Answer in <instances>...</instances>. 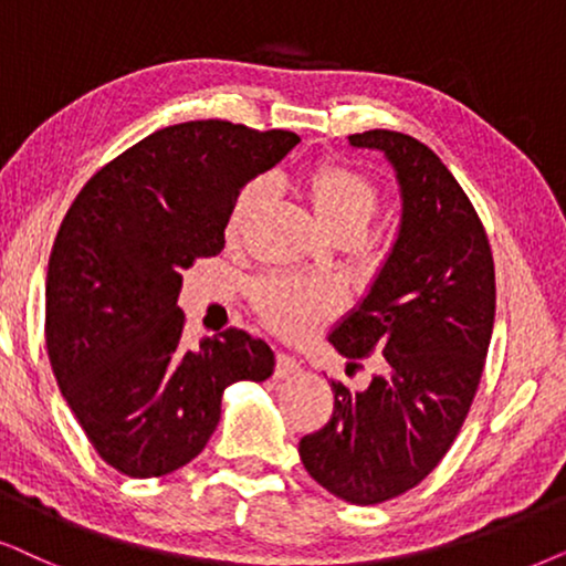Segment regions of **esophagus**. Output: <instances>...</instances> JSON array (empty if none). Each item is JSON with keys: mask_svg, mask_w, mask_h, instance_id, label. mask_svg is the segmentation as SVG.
<instances>
[{"mask_svg": "<svg viewBox=\"0 0 566 566\" xmlns=\"http://www.w3.org/2000/svg\"><path fill=\"white\" fill-rule=\"evenodd\" d=\"M300 373V361L295 357H290V354H276V367H274V375L276 378H292V375Z\"/></svg>", "mask_w": 566, "mask_h": 566, "instance_id": "34e87169", "label": "esophagus"}]
</instances>
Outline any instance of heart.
<instances>
[{
    "instance_id": "b5f03b06",
    "label": "heart",
    "mask_w": 566,
    "mask_h": 566,
    "mask_svg": "<svg viewBox=\"0 0 566 566\" xmlns=\"http://www.w3.org/2000/svg\"><path fill=\"white\" fill-rule=\"evenodd\" d=\"M303 188L315 217L334 238L357 240L380 209V188L370 176L346 163L321 160L305 172ZM271 188L263 178L243 186L232 201L224 238L238 243L248 224L255 220L269 201ZM255 305L263 323L287 338H305L315 328L334 318L342 297L331 284L305 282L292 276H269L255 290Z\"/></svg>"
}]
</instances>
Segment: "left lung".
<instances>
[{
	"label": "left lung",
	"instance_id": "left-lung-1",
	"mask_svg": "<svg viewBox=\"0 0 566 566\" xmlns=\"http://www.w3.org/2000/svg\"><path fill=\"white\" fill-rule=\"evenodd\" d=\"M380 149L401 186V230L359 307L328 342L380 354L367 390L331 380L334 411L300 440L307 473L352 504L409 492L446 458L476 396L494 328V259L484 224L440 157L401 132L352 134Z\"/></svg>",
	"mask_w": 566,
	"mask_h": 566
}]
</instances>
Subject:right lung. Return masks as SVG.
Wrapping results in <instances>:
<instances>
[{
  "instance_id": "1",
  "label": "right lung",
  "mask_w": 566,
  "mask_h": 566,
  "mask_svg": "<svg viewBox=\"0 0 566 566\" xmlns=\"http://www.w3.org/2000/svg\"><path fill=\"white\" fill-rule=\"evenodd\" d=\"M297 142L222 118L165 126L103 165L72 201L49 259V359L97 455L126 476L193 461L220 421L224 388L274 373L269 344L240 328L196 352L180 346V271L222 251L240 188Z\"/></svg>"
}]
</instances>
